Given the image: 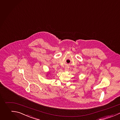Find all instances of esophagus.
<instances>
[{
  "mask_svg": "<svg viewBox=\"0 0 120 120\" xmlns=\"http://www.w3.org/2000/svg\"><path fill=\"white\" fill-rule=\"evenodd\" d=\"M68 68H65V71H68Z\"/></svg>",
  "mask_w": 120,
  "mask_h": 120,
  "instance_id": "34e87169",
  "label": "esophagus"
}]
</instances>
